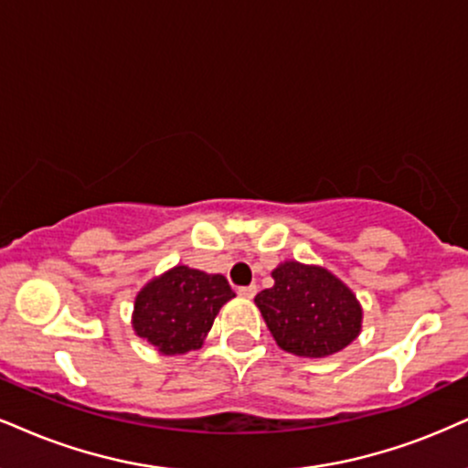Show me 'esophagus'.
I'll list each match as a JSON object with an SVG mask.
<instances>
[{
  "instance_id": "obj_1",
  "label": "esophagus",
  "mask_w": 468,
  "mask_h": 468,
  "mask_svg": "<svg viewBox=\"0 0 468 468\" xmlns=\"http://www.w3.org/2000/svg\"><path fill=\"white\" fill-rule=\"evenodd\" d=\"M256 291H258V288L253 286V284L251 286H240L239 288V295L245 297V299H251L253 295H256Z\"/></svg>"
}]
</instances>
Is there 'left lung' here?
Masks as SVG:
<instances>
[{
	"mask_svg": "<svg viewBox=\"0 0 468 468\" xmlns=\"http://www.w3.org/2000/svg\"><path fill=\"white\" fill-rule=\"evenodd\" d=\"M275 284L256 302L275 343L288 354L327 357L357 338L362 308L347 284L316 264L297 261L273 269Z\"/></svg>",
	"mask_w": 468,
	"mask_h": 468,
	"instance_id": "8db88e82",
	"label": "left lung"
}]
</instances>
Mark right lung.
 Wrapping results in <instances>:
<instances>
[{"label": "right lung", "instance_id": "1", "mask_svg": "<svg viewBox=\"0 0 468 468\" xmlns=\"http://www.w3.org/2000/svg\"><path fill=\"white\" fill-rule=\"evenodd\" d=\"M234 297L223 275L177 264L141 288L132 327L160 354L199 349L223 303Z\"/></svg>", "mask_w": 468, "mask_h": 468}]
</instances>
